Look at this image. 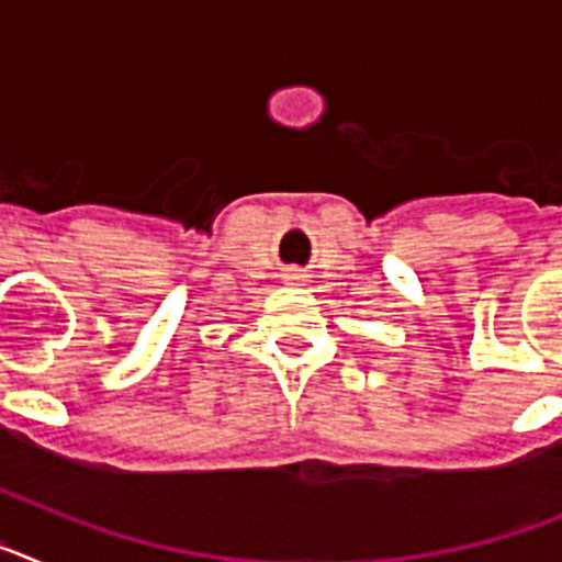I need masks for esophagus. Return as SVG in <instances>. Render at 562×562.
I'll list each match as a JSON object with an SVG mask.
<instances>
[{
    "instance_id": "34e87169",
    "label": "esophagus",
    "mask_w": 562,
    "mask_h": 562,
    "mask_svg": "<svg viewBox=\"0 0 562 562\" xmlns=\"http://www.w3.org/2000/svg\"><path fill=\"white\" fill-rule=\"evenodd\" d=\"M284 278H286V281H290V284H297V281H304V272L292 267V270L284 272Z\"/></svg>"
}]
</instances>
